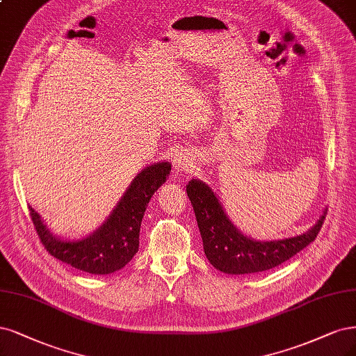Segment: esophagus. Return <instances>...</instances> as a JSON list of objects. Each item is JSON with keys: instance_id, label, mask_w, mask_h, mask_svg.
I'll use <instances>...</instances> for the list:
<instances>
[{"instance_id": "34e87169", "label": "esophagus", "mask_w": 356, "mask_h": 356, "mask_svg": "<svg viewBox=\"0 0 356 356\" xmlns=\"http://www.w3.org/2000/svg\"><path fill=\"white\" fill-rule=\"evenodd\" d=\"M193 161L194 159L190 152H186V150L178 152L174 156V161H172L175 172L179 174V172H186V170H190V168L193 166Z\"/></svg>"}]
</instances>
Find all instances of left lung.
Segmentation results:
<instances>
[{
    "mask_svg": "<svg viewBox=\"0 0 356 356\" xmlns=\"http://www.w3.org/2000/svg\"><path fill=\"white\" fill-rule=\"evenodd\" d=\"M187 194L197 219L204 254L216 269L231 275L268 271L312 243L320 232L327 211L300 236L261 241L248 237L231 222L213 190L200 179L187 184Z\"/></svg>",
    "mask_w": 356,
    "mask_h": 356,
    "instance_id": "left-lung-1",
    "label": "left lung"
}]
</instances>
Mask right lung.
<instances>
[{"instance_id": "add662e5", "label": "right lung", "mask_w": 356, "mask_h": 356, "mask_svg": "<svg viewBox=\"0 0 356 356\" xmlns=\"http://www.w3.org/2000/svg\"><path fill=\"white\" fill-rule=\"evenodd\" d=\"M169 172V162L145 166L131 181L104 222L90 236L78 240L53 234L38 212L29 206L32 222L44 248L56 259L83 273L107 275L119 271L138 252L140 228L147 204L154 191L166 181Z\"/></svg>"}]
</instances>
